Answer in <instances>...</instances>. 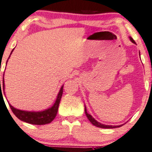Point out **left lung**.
Listing matches in <instances>:
<instances>
[{
	"label": "left lung",
	"instance_id": "1",
	"mask_svg": "<svg viewBox=\"0 0 152 152\" xmlns=\"http://www.w3.org/2000/svg\"><path fill=\"white\" fill-rule=\"evenodd\" d=\"M129 38H130V40L133 43L136 44V42H135V41L133 40V38L131 37H130ZM139 56H140V53H139ZM84 110H85V114H86V117H87L88 119H89V121L91 123V124L94 125V126H96V127L102 128H115L121 127V126H122L123 125H123H119V126H109V125L102 124V123L98 122L97 121H96V120H95L94 118L91 115L89 114V113H87V111H86V106H84Z\"/></svg>",
	"mask_w": 152,
	"mask_h": 152
}]
</instances>
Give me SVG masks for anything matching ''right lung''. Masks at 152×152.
I'll use <instances>...</instances> for the list:
<instances>
[{
	"label": "right lung",
	"instance_id": "1",
	"mask_svg": "<svg viewBox=\"0 0 152 152\" xmlns=\"http://www.w3.org/2000/svg\"><path fill=\"white\" fill-rule=\"evenodd\" d=\"M14 48L11 51V54H10L9 57L11 56V53L14 51ZM8 62V61H7ZM6 62V64H7ZM4 76V75H3ZM3 89V93L5 94V84H4V77L3 78V84L2 86H1V81H0V94L1 95V93L3 91L1 90V89ZM63 85L61 86V89H60L59 92L57 95V97H56V100L55 102V103L53 104V105L50 107L48 108V109L44 110L42 111H26V110H21L16 109L11 105L9 102L10 107H11V110H12L14 114L19 118V120H21V121H24V122L30 123V124L33 125H45L48 124V123H51L53 120L56 118V115L58 113V107H59L60 102H61V97H62L63 95ZM3 96V95H2Z\"/></svg>",
	"mask_w": 152,
	"mask_h": 152
}]
</instances>
